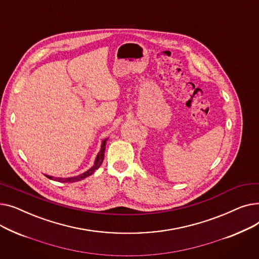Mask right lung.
<instances>
[{
    "instance_id": "add662e5",
    "label": "right lung",
    "mask_w": 259,
    "mask_h": 259,
    "mask_svg": "<svg viewBox=\"0 0 259 259\" xmlns=\"http://www.w3.org/2000/svg\"><path fill=\"white\" fill-rule=\"evenodd\" d=\"M108 139H105L103 142H102V146H101V150L100 152L98 153L97 157H95V160H94V164L93 166L87 170L86 172L81 173L79 175H76V176H73V178H66V179H63V178H53V176H50V175H46L47 178L49 180H53V181H57V182H60V183H75V182H78V181H81L84 180L86 178H88V176H90L91 174H93L95 172V170H98L100 168V166L102 165V162L104 160V155H105V149H106V142H107Z\"/></svg>"
}]
</instances>
